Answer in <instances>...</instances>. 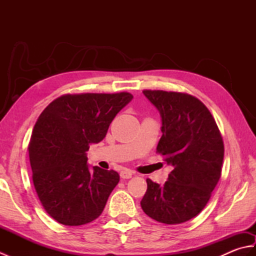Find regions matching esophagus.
Wrapping results in <instances>:
<instances>
[{
	"label": "esophagus",
	"instance_id": "1",
	"mask_svg": "<svg viewBox=\"0 0 256 256\" xmlns=\"http://www.w3.org/2000/svg\"><path fill=\"white\" fill-rule=\"evenodd\" d=\"M133 175V172L130 170H124L121 172H120V176H121L122 179H128L131 178Z\"/></svg>",
	"mask_w": 256,
	"mask_h": 256
}]
</instances>
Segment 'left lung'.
Wrapping results in <instances>:
<instances>
[{
  "mask_svg": "<svg viewBox=\"0 0 256 256\" xmlns=\"http://www.w3.org/2000/svg\"><path fill=\"white\" fill-rule=\"evenodd\" d=\"M143 94L162 116V135L156 153L172 170L164 186L146 179L140 206L160 224H182L202 211L219 182L224 140L208 108L196 96L148 89Z\"/></svg>",
  "mask_w": 256,
  "mask_h": 256,
  "instance_id": "8db88e82",
  "label": "left lung"
}]
</instances>
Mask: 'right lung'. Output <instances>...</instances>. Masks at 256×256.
Listing matches in <instances>:
<instances>
[{
    "mask_svg": "<svg viewBox=\"0 0 256 256\" xmlns=\"http://www.w3.org/2000/svg\"><path fill=\"white\" fill-rule=\"evenodd\" d=\"M133 99L118 94H67L38 118L28 144L32 182L54 220L82 226L99 216L120 180L116 170H89L86 152L104 138L112 120Z\"/></svg>",
    "mask_w": 256,
    "mask_h": 256,
    "instance_id": "add662e5",
    "label": "right lung"
}]
</instances>
